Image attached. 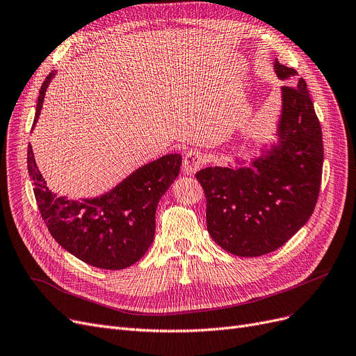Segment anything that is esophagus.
<instances>
[{"label":"esophagus","mask_w":356,"mask_h":356,"mask_svg":"<svg viewBox=\"0 0 356 356\" xmlns=\"http://www.w3.org/2000/svg\"><path fill=\"white\" fill-rule=\"evenodd\" d=\"M206 163V159L203 156V153H200L199 150H191L184 157V163H182V170L184 174L187 175H193L197 172V170Z\"/></svg>","instance_id":"obj_1"}]
</instances>
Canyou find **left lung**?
Instances as JSON below:
<instances>
[{"mask_svg": "<svg viewBox=\"0 0 356 356\" xmlns=\"http://www.w3.org/2000/svg\"><path fill=\"white\" fill-rule=\"evenodd\" d=\"M281 81L298 72L274 61ZM275 141L250 159L199 170L206 194L207 231L219 248L256 257L283 246L311 218L320 193L324 149L320 120L300 78L281 87Z\"/></svg>", "mask_w": 356, "mask_h": 356, "instance_id": "obj_1", "label": "left lung"}]
</instances>
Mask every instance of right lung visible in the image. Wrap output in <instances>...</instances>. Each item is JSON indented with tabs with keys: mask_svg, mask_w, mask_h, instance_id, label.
<instances>
[{
	"mask_svg": "<svg viewBox=\"0 0 356 356\" xmlns=\"http://www.w3.org/2000/svg\"><path fill=\"white\" fill-rule=\"evenodd\" d=\"M56 70L41 85L33 127ZM32 127V128H33ZM182 157L165 154L134 170L97 197L81 200L58 195L47 181L28 145V172L44 222L61 248L82 262L102 269H124L138 262L152 246L159 200L179 174Z\"/></svg>",
	"mask_w": 356,
	"mask_h": 356,
	"instance_id": "right-lung-1",
	"label": "right lung"
}]
</instances>
